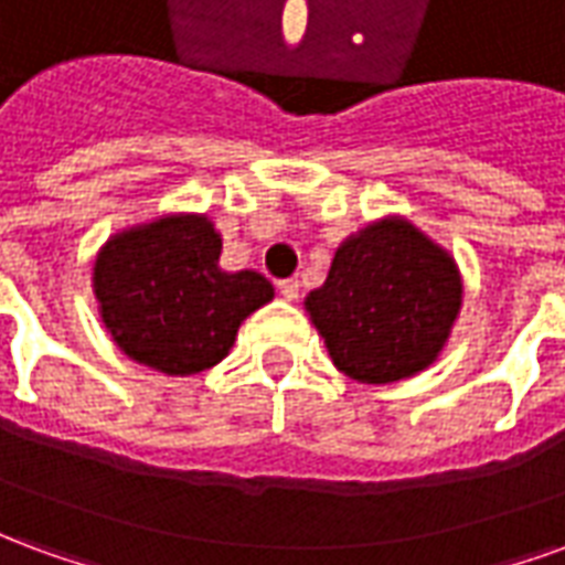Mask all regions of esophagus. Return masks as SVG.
I'll return each mask as SVG.
<instances>
[{"mask_svg":"<svg viewBox=\"0 0 565 565\" xmlns=\"http://www.w3.org/2000/svg\"><path fill=\"white\" fill-rule=\"evenodd\" d=\"M278 290H281V296L287 302H296V299H299V281H296V278H287V281L278 284Z\"/></svg>","mask_w":565,"mask_h":565,"instance_id":"esophagus-1","label":"esophagus"}]
</instances>
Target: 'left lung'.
<instances>
[{
	"mask_svg": "<svg viewBox=\"0 0 565 565\" xmlns=\"http://www.w3.org/2000/svg\"><path fill=\"white\" fill-rule=\"evenodd\" d=\"M460 308L454 254L403 214L348 235L327 281L306 296L335 369L360 384H396L433 366Z\"/></svg>",
	"mask_w": 565,
	"mask_h": 565,
	"instance_id": "8db88e82",
	"label": "left lung"
}]
</instances>
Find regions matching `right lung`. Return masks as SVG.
Wrapping results in <instances>:
<instances>
[{"label": "right lung", "mask_w": 565, "mask_h": 565, "mask_svg": "<svg viewBox=\"0 0 565 565\" xmlns=\"http://www.w3.org/2000/svg\"><path fill=\"white\" fill-rule=\"evenodd\" d=\"M209 214L172 211L115 233L93 259V296L111 342L162 375L217 366L238 327L275 299L259 271H226Z\"/></svg>", "instance_id": "right-lung-1"}]
</instances>
